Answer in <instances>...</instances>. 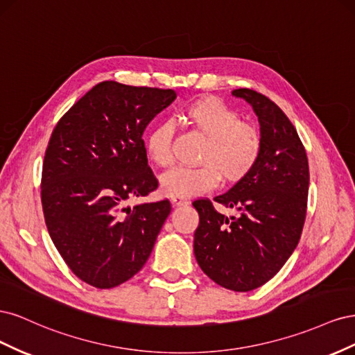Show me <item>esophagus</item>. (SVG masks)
I'll return each instance as SVG.
<instances>
[{
	"instance_id": "1",
	"label": "esophagus",
	"mask_w": 355,
	"mask_h": 355,
	"mask_svg": "<svg viewBox=\"0 0 355 355\" xmlns=\"http://www.w3.org/2000/svg\"><path fill=\"white\" fill-rule=\"evenodd\" d=\"M171 204H173L175 207L185 206V204H188V200H185V198H180V197H171Z\"/></svg>"
}]
</instances>
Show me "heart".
I'll return each mask as SVG.
<instances>
[{
  "label": "heart",
  "instance_id": "obj_1",
  "mask_svg": "<svg viewBox=\"0 0 355 355\" xmlns=\"http://www.w3.org/2000/svg\"><path fill=\"white\" fill-rule=\"evenodd\" d=\"M188 124L207 137L198 167H178L161 176L166 196L191 198L219 185L223 178L235 184L250 173L261 157L262 137L257 128L240 121L239 112L216 96H200L182 110ZM148 158L158 167L173 163L171 128L167 123L155 125L148 135Z\"/></svg>",
  "mask_w": 355,
  "mask_h": 355
}]
</instances>
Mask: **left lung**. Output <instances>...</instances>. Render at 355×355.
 Here are the masks:
<instances>
[{
    "instance_id": "obj_1",
    "label": "left lung",
    "mask_w": 355,
    "mask_h": 355,
    "mask_svg": "<svg viewBox=\"0 0 355 355\" xmlns=\"http://www.w3.org/2000/svg\"><path fill=\"white\" fill-rule=\"evenodd\" d=\"M232 96L257 116L261 157L249 175L213 198L237 210V216H225L209 200L192 202L200 216L194 254L214 283L250 292L270 282L296 249L306 216L309 168L296 128L272 101L250 89Z\"/></svg>"
}]
</instances>
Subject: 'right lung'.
<instances>
[{
    "instance_id": "right-lung-1",
    "label": "right lung",
    "mask_w": 355,
    "mask_h": 355,
    "mask_svg": "<svg viewBox=\"0 0 355 355\" xmlns=\"http://www.w3.org/2000/svg\"><path fill=\"white\" fill-rule=\"evenodd\" d=\"M175 90L103 81L73 103L51 133L41 201L50 237L80 280L112 288L142 270L171 211L168 200L135 207L158 180L144 132Z\"/></svg>"
}]
</instances>
